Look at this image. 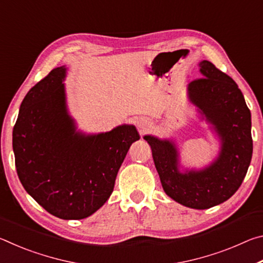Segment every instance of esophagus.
Returning a JSON list of instances; mask_svg holds the SVG:
<instances>
[{
    "mask_svg": "<svg viewBox=\"0 0 263 263\" xmlns=\"http://www.w3.org/2000/svg\"><path fill=\"white\" fill-rule=\"evenodd\" d=\"M137 125H138V127H139L140 132H146V131L149 130L151 126H152V123H151L148 118L142 117V118L139 119V121H138Z\"/></svg>",
    "mask_w": 263,
    "mask_h": 263,
    "instance_id": "esophagus-1",
    "label": "esophagus"
}]
</instances>
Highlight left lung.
Listing matches in <instances>:
<instances>
[{"label":"left lung","instance_id":"8db88e82","mask_svg":"<svg viewBox=\"0 0 263 263\" xmlns=\"http://www.w3.org/2000/svg\"><path fill=\"white\" fill-rule=\"evenodd\" d=\"M203 77L189 83V97L215 125L222 146L215 162L201 172L182 174L177 151L167 140L145 136L164 193L188 208H212L228 201L241 185L253 153L251 111L238 84L210 61L199 62Z\"/></svg>","mask_w":263,"mask_h":263}]
</instances>
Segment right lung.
I'll list each match as a JSON object with an SVG mask.
<instances>
[{
    "label": "right lung",
    "mask_w": 263,
    "mask_h": 263,
    "mask_svg": "<svg viewBox=\"0 0 263 263\" xmlns=\"http://www.w3.org/2000/svg\"><path fill=\"white\" fill-rule=\"evenodd\" d=\"M66 68L52 69L29 90L12 131L17 175L47 212L83 219L108 201L126 153L139 135L122 125L97 136L75 131L66 110Z\"/></svg>",
    "instance_id": "right-lung-1"
}]
</instances>
